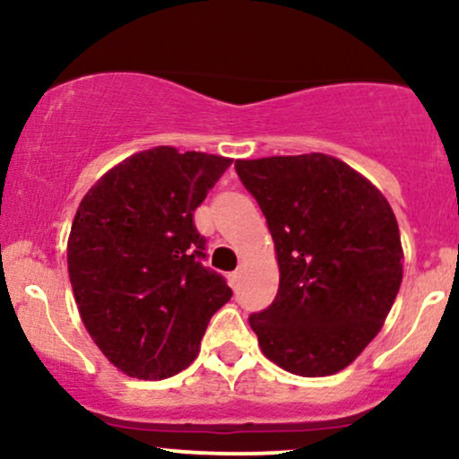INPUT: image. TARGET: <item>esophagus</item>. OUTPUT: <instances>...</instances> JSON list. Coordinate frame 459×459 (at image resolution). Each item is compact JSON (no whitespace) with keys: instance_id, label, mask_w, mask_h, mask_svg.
Returning <instances> with one entry per match:
<instances>
[{"instance_id":"obj_1","label":"esophagus","mask_w":459,"mask_h":459,"mask_svg":"<svg viewBox=\"0 0 459 459\" xmlns=\"http://www.w3.org/2000/svg\"><path fill=\"white\" fill-rule=\"evenodd\" d=\"M241 273H244V265H239V267H237V270H235L233 273H230V282H233V284L239 282Z\"/></svg>"}]
</instances>
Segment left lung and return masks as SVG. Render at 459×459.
Here are the masks:
<instances>
[{
  "label": "left lung",
  "mask_w": 459,
  "mask_h": 459,
  "mask_svg": "<svg viewBox=\"0 0 459 459\" xmlns=\"http://www.w3.org/2000/svg\"><path fill=\"white\" fill-rule=\"evenodd\" d=\"M276 247V299L250 315L263 354L284 371L324 377L356 360L380 332L403 278L388 200L324 152L237 160Z\"/></svg>",
  "instance_id": "8db88e82"
}]
</instances>
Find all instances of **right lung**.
<instances>
[{
  "label": "right lung",
  "instance_id": "obj_1",
  "mask_svg": "<svg viewBox=\"0 0 459 459\" xmlns=\"http://www.w3.org/2000/svg\"><path fill=\"white\" fill-rule=\"evenodd\" d=\"M230 160L172 146L142 151L105 172L79 204L68 276L99 350L120 371L163 380L200 351L233 291L203 265L194 212Z\"/></svg>",
  "mask_w": 459,
  "mask_h": 459
}]
</instances>
